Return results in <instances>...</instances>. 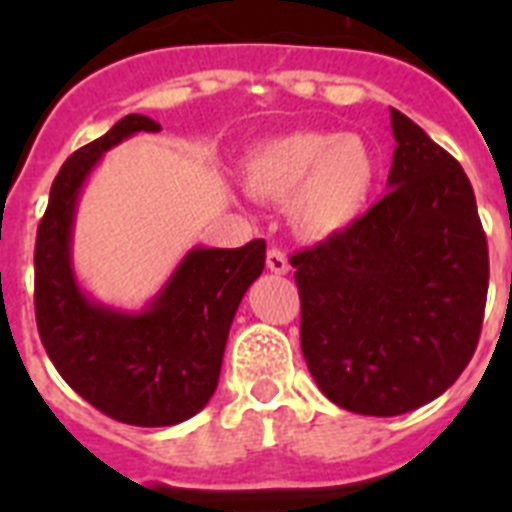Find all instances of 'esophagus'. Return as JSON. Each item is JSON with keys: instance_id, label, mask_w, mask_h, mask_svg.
Here are the masks:
<instances>
[{"instance_id": "esophagus-1", "label": "esophagus", "mask_w": 512, "mask_h": 512, "mask_svg": "<svg viewBox=\"0 0 512 512\" xmlns=\"http://www.w3.org/2000/svg\"><path fill=\"white\" fill-rule=\"evenodd\" d=\"M266 266H269V271H274V274H287L289 271L287 253H284L282 248L271 246L269 253H266Z\"/></svg>"}]
</instances>
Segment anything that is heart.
<instances>
[{"label":"heart","instance_id":"b5f03b06","mask_svg":"<svg viewBox=\"0 0 512 512\" xmlns=\"http://www.w3.org/2000/svg\"><path fill=\"white\" fill-rule=\"evenodd\" d=\"M377 179V151L359 133L297 130L264 140L246 158L248 194L289 202V220L310 241L346 233L372 202Z\"/></svg>","mask_w":512,"mask_h":512}]
</instances>
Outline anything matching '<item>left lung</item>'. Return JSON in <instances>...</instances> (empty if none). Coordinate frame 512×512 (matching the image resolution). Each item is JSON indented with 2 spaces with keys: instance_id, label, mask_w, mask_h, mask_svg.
I'll list each match as a JSON object with an SVG mask.
<instances>
[{
  "instance_id": "obj_1",
  "label": "left lung",
  "mask_w": 512,
  "mask_h": 512,
  "mask_svg": "<svg viewBox=\"0 0 512 512\" xmlns=\"http://www.w3.org/2000/svg\"><path fill=\"white\" fill-rule=\"evenodd\" d=\"M390 192L295 253L300 341L320 392L359 415L410 413L459 379L482 330L487 238L451 153L392 110Z\"/></svg>"
}]
</instances>
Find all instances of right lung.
Returning <instances> with one entry per match:
<instances>
[{"label": "right lung", "mask_w": 512, "mask_h": 512, "mask_svg": "<svg viewBox=\"0 0 512 512\" xmlns=\"http://www.w3.org/2000/svg\"><path fill=\"white\" fill-rule=\"evenodd\" d=\"M158 130L151 117L125 115L71 153L35 241V320L53 366L99 413L143 428L182 423L210 402L235 310L266 261L261 238L241 248L197 246L138 312L102 305L79 287L71 238L81 187L110 148Z\"/></svg>", "instance_id": "1"}]
</instances>
